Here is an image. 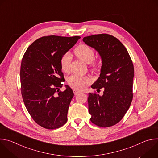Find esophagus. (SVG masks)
<instances>
[{"instance_id":"esophagus-1","label":"esophagus","mask_w":158,"mask_h":158,"mask_svg":"<svg viewBox=\"0 0 158 158\" xmlns=\"http://www.w3.org/2000/svg\"><path fill=\"white\" fill-rule=\"evenodd\" d=\"M73 92H74V93L75 95H77V94H79V93H81V91H78V90H77V89H73Z\"/></svg>"}]
</instances>
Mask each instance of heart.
<instances>
[{"mask_svg":"<svg viewBox=\"0 0 158 158\" xmlns=\"http://www.w3.org/2000/svg\"><path fill=\"white\" fill-rule=\"evenodd\" d=\"M74 53L76 56L82 60L85 63L89 64L92 62L94 57V51L87 45L81 44L77 46L75 50ZM72 60V56L70 52H65L60 58V67L64 72H68L70 69V65ZM95 67L96 64H93ZM90 80L87 77H84L77 74H74L68 78V83L71 87L74 89H82L86 85L90 83Z\"/></svg>","mask_w":158,"mask_h":158,"instance_id":"b5f03b06","label":"heart"}]
</instances>
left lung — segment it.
<instances>
[{
	"instance_id": "8db88e82",
	"label": "left lung",
	"mask_w": 158,
	"mask_h": 158,
	"mask_svg": "<svg viewBox=\"0 0 158 158\" xmlns=\"http://www.w3.org/2000/svg\"><path fill=\"white\" fill-rule=\"evenodd\" d=\"M99 54L102 65L99 78L91 87H104L103 94L89 93L91 122L100 127L115 125L124 117L132 99L134 66L124 45L114 36L98 34L82 39Z\"/></svg>"
}]
</instances>
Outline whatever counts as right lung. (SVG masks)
<instances>
[{
    "label": "right lung",
    "mask_w": 158,
    "mask_h": 158,
    "mask_svg": "<svg viewBox=\"0 0 158 158\" xmlns=\"http://www.w3.org/2000/svg\"><path fill=\"white\" fill-rule=\"evenodd\" d=\"M80 38L40 37L27 48L22 58L20 72L22 96L32 118L42 127L57 129L67 121L74 93L67 85L64 91H59L64 82L60 58Z\"/></svg>",
    "instance_id": "add662e5"
}]
</instances>
